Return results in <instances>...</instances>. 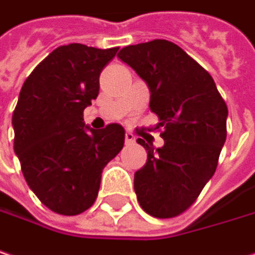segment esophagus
<instances>
[{
  "instance_id": "1",
  "label": "esophagus",
  "mask_w": 255,
  "mask_h": 255,
  "mask_svg": "<svg viewBox=\"0 0 255 255\" xmlns=\"http://www.w3.org/2000/svg\"><path fill=\"white\" fill-rule=\"evenodd\" d=\"M135 142V137L131 132H126V144H132Z\"/></svg>"
}]
</instances>
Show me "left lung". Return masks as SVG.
<instances>
[{
  "label": "left lung",
  "mask_w": 255,
  "mask_h": 255,
  "mask_svg": "<svg viewBox=\"0 0 255 255\" xmlns=\"http://www.w3.org/2000/svg\"><path fill=\"white\" fill-rule=\"evenodd\" d=\"M118 57L150 89V110L163 128V147L138 138L147 161L134 174L142 209L173 218L196 201L217 170L227 140L228 108L212 76L177 44L153 40L121 49Z\"/></svg>",
  "instance_id": "left-lung-1"
}]
</instances>
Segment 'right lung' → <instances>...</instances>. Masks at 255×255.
I'll use <instances>...</instances> for the list:
<instances>
[{"instance_id":"1","label":"right lung","mask_w":255,"mask_h":255,"mask_svg":"<svg viewBox=\"0 0 255 255\" xmlns=\"http://www.w3.org/2000/svg\"><path fill=\"white\" fill-rule=\"evenodd\" d=\"M118 47L72 43L53 50L20 91L12 114L14 151L24 179L53 212L78 215L98 196L104 167L123 148L120 124L85 126L83 110L99 94V75Z\"/></svg>"}]
</instances>
